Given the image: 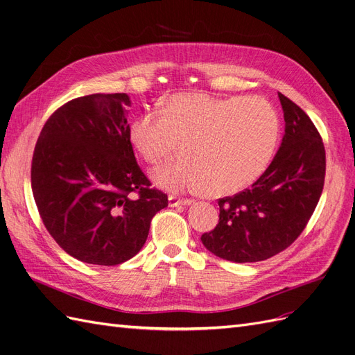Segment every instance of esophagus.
<instances>
[{
  "instance_id": "esophagus-1",
  "label": "esophagus",
  "mask_w": 355,
  "mask_h": 355,
  "mask_svg": "<svg viewBox=\"0 0 355 355\" xmlns=\"http://www.w3.org/2000/svg\"><path fill=\"white\" fill-rule=\"evenodd\" d=\"M192 200H185V198H180L175 194L168 196V206L170 207H178V206H184V204H191Z\"/></svg>"
}]
</instances>
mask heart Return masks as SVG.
Instances as JSON below:
<instances>
[{"mask_svg": "<svg viewBox=\"0 0 355 355\" xmlns=\"http://www.w3.org/2000/svg\"><path fill=\"white\" fill-rule=\"evenodd\" d=\"M128 136L149 164L170 158L180 142L184 157L153 171L159 188L201 189L220 197L244 189L263 173L280 137V116L261 96L176 93L163 111L136 115Z\"/></svg>", "mask_w": 355, "mask_h": 355, "instance_id": "b5f03b06", "label": "heart"}]
</instances>
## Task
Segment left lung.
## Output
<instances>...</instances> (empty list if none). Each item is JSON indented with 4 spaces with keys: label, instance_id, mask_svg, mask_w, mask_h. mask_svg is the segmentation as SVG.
<instances>
[{
    "label": "left lung",
    "instance_id": "obj_1",
    "mask_svg": "<svg viewBox=\"0 0 355 355\" xmlns=\"http://www.w3.org/2000/svg\"><path fill=\"white\" fill-rule=\"evenodd\" d=\"M284 136L272 163L252 188L219 204V223L204 247L231 262H259L283 252L306 227L324 187L326 151L311 118L278 93Z\"/></svg>",
    "mask_w": 355,
    "mask_h": 355
}]
</instances>
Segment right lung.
I'll return each mask as SVG.
<instances>
[{
    "label": "right lung",
    "mask_w": 355,
    "mask_h": 355,
    "mask_svg": "<svg viewBox=\"0 0 355 355\" xmlns=\"http://www.w3.org/2000/svg\"><path fill=\"white\" fill-rule=\"evenodd\" d=\"M130 103L125 93L72 99L50 115L34 149L31 185L42 223L85 263L132 259L153 218L168 204L135 158Z\"/></svg>",
    "instance_id": "add662e5"
}]
</instances>
